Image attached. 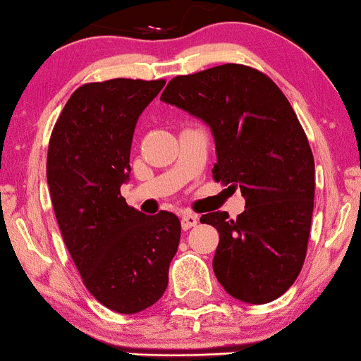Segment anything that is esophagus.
Listing matches in <instances>:
<instances>
[{
  "label": "esophagus",
  "mask_w": 361,
  "mask_h": 361,
  "mask_svg": "<svg viewBox=\"0 0 361 361\" xmlns=\"http://www.w3.org/2000/svg\"><path fill=\"white\" fill-rule=\"evenodd\" d=\"M197 224V216L192 215V213H182L180 216V226L184 231H188V228L195 227Z\"/></svg>",
  "instance_id": "obj_1"
}]
</instances>
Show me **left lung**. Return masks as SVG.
I'll list each match as a JSON object with an SVG mask.
<instances>
[{
	"label": "left lung",
	"mask_w": 361,
	"mask_h": 361,
	"mask_svg": "<svg viewBox=\"0 0 361 361\" xmlns=\"http://www.w3.org/2000/svg\"><path fill=\"white\" fill-rule=\"evenodd\" d=\"M160 99L210 126L213 179L246 200L235 220L227 212L200 219L220 234L216 281L244 303L277 300L305 263L315 197L312 148L288 98L263 72L226 63L173 77Z\"/></svg>",
	"instance_id": "8db88e82"
}]
</instances>
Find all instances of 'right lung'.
<instances>
[{
    "instance_id": "right-lung-1",
    "label": "right lung",
    "mask_w": 361,
    "mask_h": 361,
    "mask_svg": "<svg viewBox=\"0 0 361 361\" xmlns=\"http://www.w3.org/2000/svg\"><path fill=\"white\" fill-rule=\"evenodd\" d=\"M164 79H111L73 91L48 146L46 177L67 250L89 293L114 312H142L164 296L180 241L173 213L126 203L139 115Z\"/></svg>"
}]
</instances>
